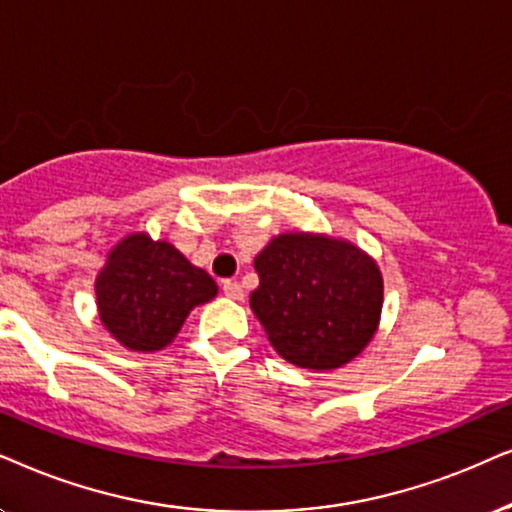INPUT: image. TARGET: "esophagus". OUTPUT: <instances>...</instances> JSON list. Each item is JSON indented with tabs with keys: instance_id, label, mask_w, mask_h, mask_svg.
I'll list each match as a JSON object with an SVG mask.
<instances>
[{
	"instance_id": "obj_1",
	"label": "esophagus",
	"mask_w": 512,
	"mask_h": 512,
	"mask_svg": "<svg viewBox=\"0 0 512 512\" xmlns=\"http://www.w3.org/2000/svg\"><path fill=\"white\" fill-rule=\"evenodd\" d=\"M222 290H224V295H227L229 299H243V288H241V283H236V281H224L222 283Z\"/></svg>"
}]
</instances>
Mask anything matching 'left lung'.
I'll return each mask as SVG.
<instances>
[{
  "mask_svg": "<svg viewBox=\"0 0 512 512\" xmlns=\"http://www.w3.org/2000/svg\"><path fill=\"white\" fill-rule=\"evenodd\" d=\"M260 288L250 309L288 363L313 372L344 367L372 342L384 306V278L346 238L285 231L255 257Z\"/></svg>",
  "mask_w": 512,
  "mask_h": 512,
  "instance_id": "8db88e82",
  "label": "left lung"
}]
</instances>
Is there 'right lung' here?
Wrapping results in <instances>:
<instances>
[{
  "label": "right lung",
  "mask_w": 512,
  "mask_h": 512,
  "mask_svg": "<svg viewBox=\"0 0 512 512\" xmlns=\"http://www.w3.org/2000/svg\"><path fill=\"white\" fill-rule=\"evenodd\" d=\"M217 295L208 271L145 231L121 238L95 276V306L105 330L128 351L154 353L182 330L196 306Z\"/></svg>",
  "instance_id": "right-lung-1"
}]
</instances>
